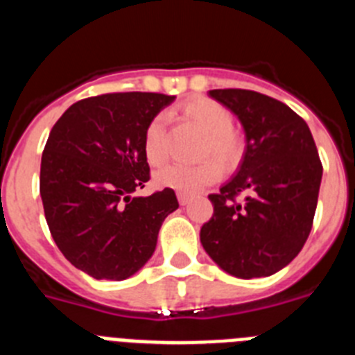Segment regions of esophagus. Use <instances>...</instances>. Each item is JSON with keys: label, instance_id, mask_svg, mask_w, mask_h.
I'll use <instances>...</instances> for the list:
<instances>
[{"label": "esophagus", "instance_id": "34e87169", "mask_svg": "<svg viewBox=\"0 0 355 355\" xmlns=\"http://www.w3.org/2000/svg\"><path fill=\"white\" fill-rule=\"evenodd\" d=\"M190 199H192V198H190L189 193H184V192H180V193H178V201H180L181 207H184V205H189Z\"/></svg>", "mask_w": 355, "mask_h": 355}]
</instances>
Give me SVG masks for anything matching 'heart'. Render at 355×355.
<instances>
[{"label": "heart", "instance_id": "b5f03b06", "mask_svg": "<svg viewBox=\"0 0 355 355\" xmlns=\"http://www.w3.org/2000/svg\"><path fill=\"white\" fill-rule=\"evenodd\" d=\"M180 113L187 122L205 132L199 145V157H211L198 165L172 163L154 174V181L162 189L175 192L196 193L208 184L219 180L220 163L224 171H232L241 163L244 154L242 136L233 129V114L226 105L217 100L198 96L187 100L180 107ZM144 153L150 165H162L168 157V140L165 131V116L157 114L148 122L144 135Z\"/></svg>", "mask_w": 355, "mask_h": 355}]
</instances>
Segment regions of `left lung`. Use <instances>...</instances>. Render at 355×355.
Returning a JSON list of instances; mask_svg holds the SVG:
<instances>
[{
  "instance_id": "8db88e82",
  "label": "left lung",
  "mask_w": 355,
  "mask_h": 355,
  "mask_svg": "<svg viewBox=\"0 0 355 355\" xmlns=\"http://www.w3.org/2000/svg\"><path fill=\"white\" fill-rule=\"evenodd\" d=\"M210 96L239 116L246 153L237 175L208 196L214 215L201 244L233 277H269L298 255L313 228L323 174L316 144L304 118L280 100L250 89Z\"/></svg>"
}]
</instances>
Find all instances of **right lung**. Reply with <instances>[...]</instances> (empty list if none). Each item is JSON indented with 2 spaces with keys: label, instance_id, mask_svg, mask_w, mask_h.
Here are the masks:
<instances>
[{
  "label": "right lung",
  "instance_id": "obj_1",
  "mask_svg": "<svg viewBox=\"0 0 355 355\" xmlns=\"http://www.w3.org/2000/svg\"><path fill=\"white\" fill-rule=\"evenodd\" d=\"M174 98L140 91L89 96L51 127L39 178L44 217L60 253L96 280L135 275L180 207L171 189L132 198L150 180L145 129Z\"/></svg>",
  "mask_w": 355,
  "mask_h": 355
}]
</instances>
